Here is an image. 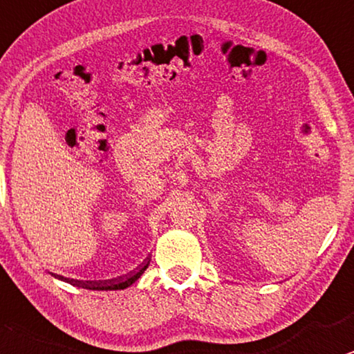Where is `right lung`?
<instances>
[{
	"mask_svg": "<svg viewBox=\"0 0 354 354\" xmlns=\"http://www.w3.org/2000/svg\"><path fill=\"white\" fill-rule=\"evenodd\" d=\"M150 261H147L144 266L140 268V270H137L136 272H132V274L125 276V277H120L118 281H109V283H83V281H77V279H71V283L73 286L77 284L80 288H84V289H93V290H120V289H125L129 288V286H132L136 281L144 274V271L149 268Z\"/></svg>",
	"mask_w": 354,
	"mask_h": 354,
	"instance_id": "right-lung-1",
	"label": "right lung"
}]
</instances>
